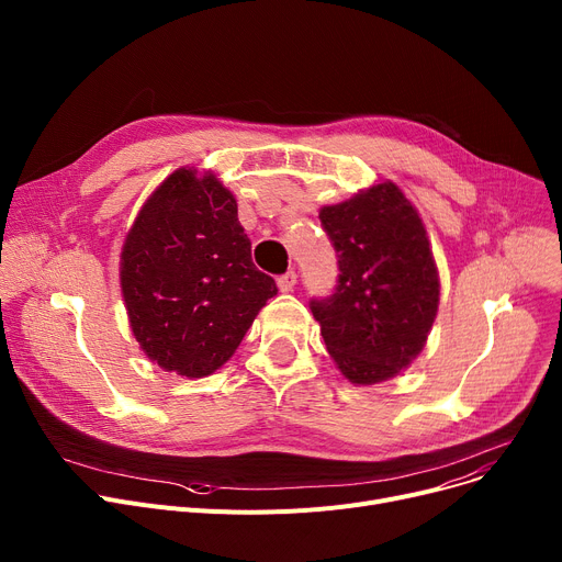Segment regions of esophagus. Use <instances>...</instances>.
Instances as JSON below:
<instances>
[{
    "instance_id": "1",
    "label": "esophagus",
    "mask_w": 562,
    "mask_h": 562,
    "mask_svg": "<svg viewBox=\"0 0 562 562\" xmlns=\"http://www.w3.org/2000/svg\"><path fill=\"white\" fill-rule=\"evenodd\" d=\"M293 286H296V273H293V271H289V273H284V276L278 278V289H280L282 293L293 291Z\"/></svg>"
}]
</instances>
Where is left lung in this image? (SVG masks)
Returning <instances> with one entry per match:
<instances>
[{"label": "left lung", "instance_id": "1", "mask_svg": "<svg viewBox=\"0 0 562 562\" xmlns=\"http://www.w3.org/2000/svg\"><path fill=\"white\" fill-rule=\"evenodd\" d=\"M339 257L337 289L314 301L330 358L352 385H378L419 358L439 307L424 221L392 180L318 210Z\"/></svg>", "mask_w": 562, "mask_h": 562}]
</instances>
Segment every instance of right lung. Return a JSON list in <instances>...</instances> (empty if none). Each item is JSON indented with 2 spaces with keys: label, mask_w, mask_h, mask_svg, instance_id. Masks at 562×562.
I'll return each mask as SVG.
<instances>
[{
  "label": "right lung",
  "mask_w": 562,
  "mask_h": 562,
  "mask_svg": "<svg viewBox=\"0 0 562 562\" xmlns=\"http://www.w3.org/2000/svg\"><path fill=\"white\" fill-rule=\"evenodd\" d=\"M121 291L147 360L204 378L234 356L278 286L255 269L234 193L212 170L182 166L143 202L125 236Z\"/></svg>",
  "instance_id": "1"
}]
</instances>
